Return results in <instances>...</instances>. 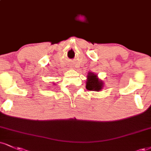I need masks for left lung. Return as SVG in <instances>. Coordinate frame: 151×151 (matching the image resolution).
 <instances>
[{
    "mask_svg": "<svg viewBox=\"0 0 151 151\" xmlns=\"http://www.w3.org/2000/svg\"><path fill=\"white\" fill-rule=\"evenodd\" d=\"M104 82L98 77L97 74L89 72L87 75L86 88L88 91H101L102 90Z\"/></svg>",
    "mask_w": 151,
    "mask_h": 151,
    "instance_id": "obj_1",
    "label": "left lung"
}]
</instances>
